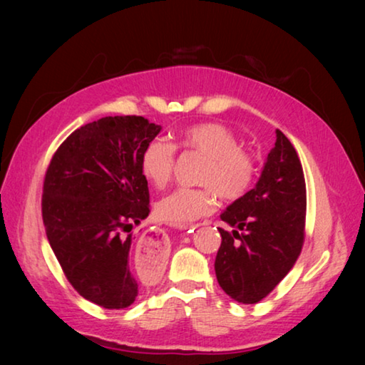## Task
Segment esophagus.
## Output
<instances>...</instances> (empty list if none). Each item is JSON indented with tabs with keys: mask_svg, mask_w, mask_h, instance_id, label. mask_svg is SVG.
Returning a JSON list of instances; mask_svg holds the SVG:
<instances>
[{
	"mask_svg": "<svg viewBox=\"0 0 365 365\" xmlns=\"http://www.w3.org/2000/svg\"><path fill=\"white\" fill-rule=\"evenodd\" d=\"M195 230L196 225L193 227H185V230ZM140 246H143V248L151 252L153 256H160L163 252L165 251V238H164V233L160 230H148V233H145V237L141 238Z\"/></svg>",
	"mask_w": 365,
	"mask_h": 365,
	"instance_id": "1",
	"label": "esophagus"
}]
</instances>
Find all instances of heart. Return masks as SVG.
I'll use <instances>...</instances> for the list:
<instances>
[{
  "label": "heart",
  "instance_id": "heart-1",
  "mask_svg": "<svg viewBox=\"0 0 365 365\" xmlns=\"http://www.w3.org/2000/svg\"><path fill=\"white\" fill-rule=\"evenodd\" d=\"M177 146L200 153L206 163L197 172V188H177L158 201L156 215L172 227H188L211 214L217 195L224 201H237L248 193L256 177L252 154L240 148L238 137L224 123L202 122L185 128ZM175 146L165 140H153L141 154V174L154 187H164L172 178Z\"/></svg>",
  "mask_w": 365,
  "mask_h": 365
}]
</instances>
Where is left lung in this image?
I'll return each mask as SVG.
<instances>
[{"instance_id":"obj_1","label":"left lung","mask_w":365,"mask_h":365,"mask_svg":"<svg viewBox=\"0 0 365 365\" xmlns=\"http://www.w3.org/2000/svg\"><path fill=\"white\" fill-rule=\"evenodd\" d=\"M256 187L220 219L215 277L232 299L256 304L285 279L304 243L306 182L298 153L280 130Z\"/></svg>"}]
</instances>
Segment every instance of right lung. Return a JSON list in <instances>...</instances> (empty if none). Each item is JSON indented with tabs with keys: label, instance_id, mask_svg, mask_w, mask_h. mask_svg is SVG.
Wrapping results in <instances>:
<instances>
[{
	"label": "right lung",
	"instance_id": "add662e5",
	"mask_svg": "<svg viewBox=\"0 0 365 365\" xmlns=\"http://www.w3.org/2000/svg\"><path fill=\"white\" fill-rule=\"evenodd\" d=\"M159 132L141 115L103 117L72 132L48 165V242L77 293L104 309L133 304L151 280L130 269V232L150 214L141 154Z\"/></svg>",
	"mask_w": 365,
	"mask_h": 365
}]
</instances>
